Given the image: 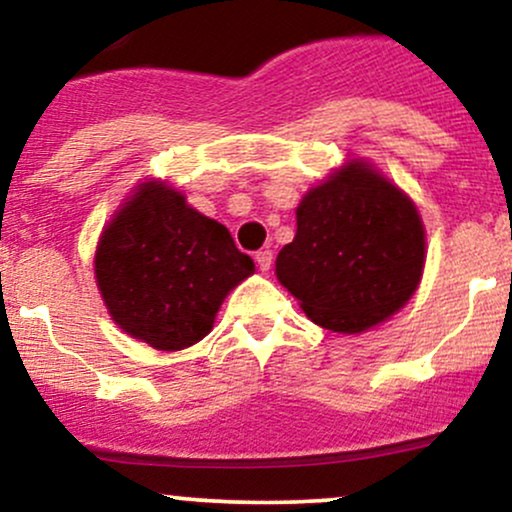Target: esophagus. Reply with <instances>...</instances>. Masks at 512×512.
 <instances>
[{"instance_id":"1","label":"esophagus","mask_w":512,"mask_h":512,"mask_svg":"<svg viewBox=\"0 0 512 512\" xmlns=\"http://www.w3.org/2000/svg\"><path fill=\"white\" fill-rule=\"evenodd\" d=\"M256 263H258V268L261 270H268L270 268V263H273V254H270L268 249H263V251H256Z\"/></svg>"}]
</instances>
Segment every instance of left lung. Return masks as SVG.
<instances>
[{
    "label": "left lung",
    "instance_id": "8db88e82",
    "mask_svg": "<svg viewBox=\"0 0 512 512\" xmlns=\"http://www.w3.org/2000/svg\"><path fill=\"white\" fill-rule=\"evenodd\" d=\"M424 227L395 184L347 162L297 208V234L275 261L304 314L335 333H362L393 316L417 290Z\"/></svg>",
    "mask_w": 512,
    "mask_h": 512
}]
</instances>
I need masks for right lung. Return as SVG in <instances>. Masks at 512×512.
<instances>
[{
  "label": "right lung",
  "mask_w": 512,
  "mask_h": 512,
  "mask_svg": "<svg viewBox=\"0 0 512 512\" xmlns=\"http://www.w3.org/2000/svg\"><path fill=\"white\" fill-rule=\"evenodd\" d=\"M254 273L225 225L158 182L124 203L102 232L95 278L114 321L155 350L206 338L222 299Z\"/></svg>",
  "instance_id": "obj_1"
}]
</instances>
